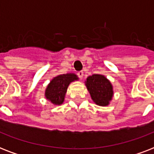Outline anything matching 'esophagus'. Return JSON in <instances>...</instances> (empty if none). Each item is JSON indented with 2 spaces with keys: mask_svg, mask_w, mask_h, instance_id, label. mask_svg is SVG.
Returning <instances> with one entry per match:
<instances>
[{
  "mask_svg": "<svg viewBox=\"0 0 154 154\" xmlns=\"http://www.w3.org/2000/svg\"><path fill=\"white\" fill-rule=\"evenodd\" d=\"M77 76L79 77V78L82 79V78H83V76H84V72H83V71H79V72H77Z\"/></svg>",
  "mask_w": 154,
  "mask_h": 154,
  "instance_id": "34e87169",
  "label": "esophagus"
}]
</instances>
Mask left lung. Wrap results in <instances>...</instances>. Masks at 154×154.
I'll return each instance as SVG.
<instances>
[{
    "label": "left lung",
    "mask_w": 154,
    "mask_h": 154,
    "mask_svg": "<svg viewBox=\"0 0 154 154\" xmlns=\"http://www.w3.org/2000/svg\"><path fill=\"white\" fill-rule=\"evenodd\" d=\"M85 85L94 103L100 106H106L109 104L113 96V90L111 82L105 76H89L85 81Z\"/></svg>",
    "instance_id": "1"
}]
</instances>
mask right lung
Masks as SVG:
<instances>
[{"instance_id":"add662e5","label":"right lung","mask_w":154,"mask_h":154,"mask_svg":"<svg viewBox=\"0 0 154 154\" xmlns=\"http://www.w3.org/2000/svg\"><path fill=\"white\" fill-rule=\"evenodd\" d=\"M78 77L74 73L58 75L50 82L47 86L45 96L53 105H60L64 102L68 86L71 82L77 81Z\"/></svg>"}]
</instances>
